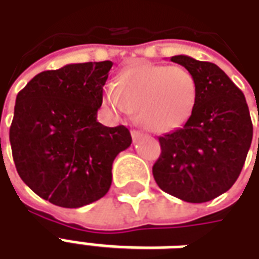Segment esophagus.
<instances>
[{
  "instance_id": "34e87169",
  "label": "esophagus",
  "mask_w": 259,
  "mask_h": 259,
  "mask_svg": "<svg viewBox=\"0 0 259 259\" xmlns=\"http://www.w3.org/2000/svg\"><path fill=\"white\" fill-rule=\"evenodd\" d=\"M144 137V135L141 133V132H137V130H133L132 132V139H133V143H137V141L140 140V139H143Z\"/></svg>"
}]
</instances>
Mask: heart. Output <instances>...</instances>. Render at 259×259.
Here are the masks:
<instances>
[{"label": "heart", "mask_w": 259, "mask_h": 259, "mask_svg": "<svg viewBox=\"0 0 259 259\" xmlns=\"http://www.w3.org/2000/svg\"><path fill=\"white\" fill-rule=\"evenodd\" d=\"M105 102L115 113H137L154 133H168L190 119L197 102V81L182 66L140 64L124 70L116 85L108 84Z\"/></svg>", "instance_id": "obj_1"}]
</instances>
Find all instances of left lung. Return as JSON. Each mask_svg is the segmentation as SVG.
<instances>
[{
    "label": "left lung",
    "mask_w": 259,
    "mask_h": 259,
    "mask_svg": "<svg viewBox=\"0 0 259 259\" xmlns=\"http://www.w3.org/2000/svg\"><path fill=\"white\" fill-rule=\"evenodd\" d=\"M197 81V102L183 127L159 137L161 155L152 166L159 189L186 202H206L239 178L252 140L244 94L212 62L175 55Z\"/></svg>",
    "instance_id": "1"
}]
</instances>
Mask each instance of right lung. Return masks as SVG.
Listing matches in <instances>:
<instances>
[{"label": "right lung", "mask_w": 259, "mask_h": 259, "mask_svg": "<svg viewBox=\"0 0 259 259\" xmlns=\"http://www.w3.org/2000/svg\"><path fill=\"white\" fill-rule=\"evenodd\" d=\"M111 61L44 70L19 91L9 141L20 179L64 208L100 200L112 183V163L129 148L123 124L97 122Z\"/></svg>", "instance_id": "add662e5"}]
</instances>
